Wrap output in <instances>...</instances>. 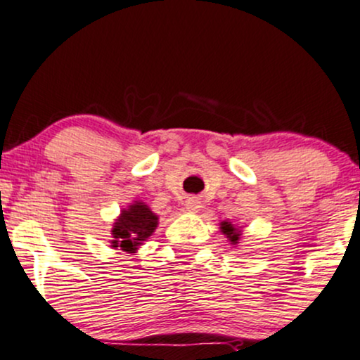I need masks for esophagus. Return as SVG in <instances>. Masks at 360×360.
Instances as JSON below:
<instances>
[{
  "label": "esophagus",
  "instance_id": "34e87169",
  "mask_svg": "<svg viewBox=\"0 0 360 360\" xmlns=\"http://www.w3.org/2000/svg\"><path fill=\"white\" fill-rule=\"evenodd\" d=\"M184 208H186V212L189 213H196L201 208V203L198 198H188L186 203H184Z\"/></svg>",
  "mask_w": 360,
  "mask_h": 360
}]
</instances>
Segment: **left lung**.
Here are the masks:
<instances>
[{
  "label": "left lung",
  "instance_id": "1",
  "mask_svg": "<svg viewBox=\"0 0 360 360\" xmlns=\"http://www.w3.org/2000/svg\"><path fill=\"white\" fill-rule=\"evenodd\" d=\"M220 231H222V234L227 238L229 243H231L234 248L238 246L240 239H243V229L238 227V225H234L232 222H229V220L220 222Z\"/></svg>",
  "mask_w": 360,
  "mask_h": 360
}]
</instances>
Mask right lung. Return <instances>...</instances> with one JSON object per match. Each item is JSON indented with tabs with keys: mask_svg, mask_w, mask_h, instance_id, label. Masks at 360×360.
<instances>
[{
	"mask_svg": "<svg viewBox=\"0 0 360 360\" xmlns=\"http://www.w3.org/2000/svg\"><path fill=\"white\" fill-rule=\"evenodd\" d=\"M157 227H159V215L150 210L148 205H145L141 200H135L128 207L122 208L116 222L112 224L110 248L114 250L120 248L129 255H135L140 246H143L145 240L155 232Z\"/></svg>",
	"mask_w": 360,
	"mask_h": 360,
	"instance_id": "obj_1",
	"label": "right lung"
}]
</instances>
